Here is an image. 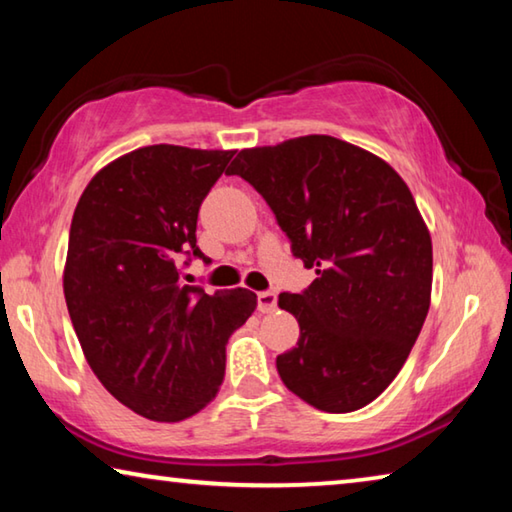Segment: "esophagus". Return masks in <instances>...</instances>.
I'll return each mask as SVG.
<instances>
[{"label": "esophagus", "instance_id": "34e87169", "mask_svg": "<svg viewBox=\"0 0 512 512\" xmlns=\"http://www.w3.org/2000/svg\"><path fill=\"white\" fill-rule=\"evenodd\" d=\"M275 307H278V296L273 294V291H259L257 294V310L262 314H269L273 312Z\"/></svg>", "mask_w": 512, "mask_h": 512}]
</instances>
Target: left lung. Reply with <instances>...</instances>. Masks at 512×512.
Returning a JSON list of instances; mask_svg holds the SVG:
<instances>
[{
    "instance_id": "1",
    "label": "left lung",
    "mask_w": 512,
    "mask_h": 512,
    "mask_svg": "<svg viewBox=\"0 0 512 512\" xmlns=\"http://www.w3.org/2000/svg\"><path fill=\"white\" fill-rule=\"evenodd\" d=\"M239 175L266 200L316 280L280 294L300 337L275 367L323 412H353L387 389L408 360L433 285V243L408 184L367 150L335 136H298L241 150Z\"/></svg>"
}]
</instances>
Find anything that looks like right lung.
I'll return each instance as SVG.
<instances>
[{
    "mask_svg": "<svg viewBox=\"0 0 512 512\" xmlns=\"http://www.w3.org/2000/svg\"><path fill=\"white\" fill-rule=\"evenodd\" d=\"M234 150L148 145L104 166L70 225L63 294L88 364L152 421H182L218 394L225 346L255 312L250 289L184 285L202 200Z\"/></svg>",
    "mask_w": 512,
    "mask_h": 512,
    "instance_id": "obj_1",
    "label": "right lung"
}]
</instances>
